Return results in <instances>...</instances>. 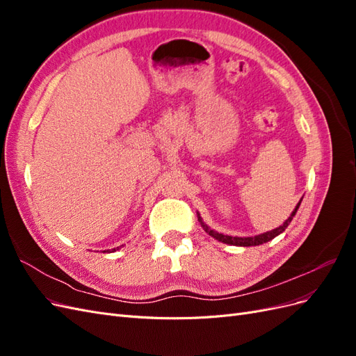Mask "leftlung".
Instances as JSON below:
<instances>
[{
  "label": "left lung",
  "mask_w": 356,
  "mask_h": 356,
  "mask_svg": "<svg viewBox=\"0 0 356 356\" xmlns=\"http://www.w3.org/2000/svg\"><path fill=\"white\" fill-rule=\"evenodd\" d=\"M300 203H301V200L297 203L296 209L293 211V213L289 215V218H288L282 225H279V227H276V229H273V230H270V232H266V233L257 234V236H251V238H238V236H227V234L218 233V232H215V230L209 229L208 225L202 221L200 215H197V218H199V222L202 224L203 230L207 232L209 236H212L213 239H217V241H220V242H222V243H227V245H234V246H257V245H261V243H266V242H268V241H272L273 238H276L277 234H281L282 232H285V229L289 225L291 220H293V217L296 215V212H297V209H298V207H300Z\"/></svg>",
  "instance_id": "8db88e82"
}]
</instances>
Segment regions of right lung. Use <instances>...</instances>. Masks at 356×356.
<instances>
[{"label": "right lung", "instance_id": "1", "mask_svg": "<svg viewBox=\"0 0 356 356\" xmlns=\"http://www.w3.org/2000/svg\"><path fill=\"white\" fill-rule=\"evenodd\" d=\"M117 250H118V248H117ZM115 251V248H114V250H106V251H104V252H114Z\"/></svg>", "mask_w": 356, "mask_h": 356}]
</instances>
